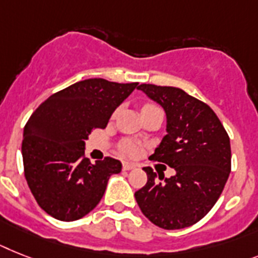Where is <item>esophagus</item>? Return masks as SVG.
I'll return each instance as SVG.
<instances>
[{
  "label": "esophagus",
  "mask_w": 258,
  "mask_h": 258,
  "mask_svg": "<svg viewBox=\"0 0 258 258\" xmlns=\"http://www.w3.org/2000/svg\"><path fill=\"white\" fill-rule=\"evenodd\" d=\"M122 169H124L125 171H129V170H133V169H136V165H134V163L124 162V163H122Z\"/></svg>",
  "instance_id": "esophagus-1"
}]
</instances>
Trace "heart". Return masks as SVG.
I'll return each mask as SVG.
<instances>
[{
  "mask_svg": "<svg viewBox=\"0 0 258 258\" xmlns=\"http://www.w3.org/2000/svg\"><path fill=\"white\" fill-rule=\"evenodd\" d=\"M150 106L155 105H153V104H146V105H144V108H150ZM121 149H122V152L126 155H129V157H134V155H137L138 152H140L138 145L134 141H132V140H124V141L121 142Z\"/></svg>",
  "mask_w": 258,
  "mask_h": 258,
  "instance_id": "obj_1",
  "label": "heart"
}]
</instances>
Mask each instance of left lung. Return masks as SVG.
<instances>
[{"label": "left lung", "instance_id": "8db88e82", "mask_svg": "<svg viewBox=\"0 0 258 258\" xmlns=\"http://www.w3.org/2000/svg\"><path fill=\"white\" fill-rule=\"evenodd\" d=\"M166 113V134L150 159L175 170L165 178L144 167L148 182L134 197L142 214L163 229L190 227L218 202L231 172V142L210 106L183 89L141 84Z\"/></svg>", "mask_w": 258, "mask_h": 258}]
</instances>
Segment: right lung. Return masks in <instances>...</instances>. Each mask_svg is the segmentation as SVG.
Segmentation results:
<instances>
[{
    "label": "right lung",
    "instance_id": "1",
    "mask_svg": "<svg viewBox=\"0 0 258 258\" xmlns=\"http://www.w3.org/2000/svg\"><path fill=\"white\" fill-rule=\"evenodd\" d=\"M138 83L87 79L51 95L23 129L25 178L37 203L50 216L74 221L101 201L109 176L121 171L118 159L95 165L84 157L86 140L104 129L117 106Z\"/></svg>",
    "mask_w": 258,
    "mask_h": 258
}]
</instances>
